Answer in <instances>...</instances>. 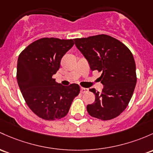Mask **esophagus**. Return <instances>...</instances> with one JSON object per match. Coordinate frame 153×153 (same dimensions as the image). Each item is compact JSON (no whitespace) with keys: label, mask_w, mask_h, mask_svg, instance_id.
Masks as SVG:
<instances>
[{"label":"esophagus","mask_w":153,"mask_h":153,"mask_svg":"<svg viewBox=\"0 0 153 153\" xmlns=\"http://www.w3.org/2000/svg\"><path fill=\"white\" fill-rule=\"evenodd\" d=\"M88 91V89L86 88H83V87H81L80 88V92H81L82 94H84V93H86V92Z\"/></svg>","instance_id":"obj_1"}]
</instances>
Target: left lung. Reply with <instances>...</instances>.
I'll return each instance as SVG.
<instances>
[{"label": "left lung", "mask_w": 153, "mask_h": 153, "mask_svg": "<svg viewBox=\"0 0 153 153\" xmlns=\"http://www.w3.org/2000/svg\"><path fill=\"white\" fill-rule=\"evenodd\" d=\"M75 46L88 62L90 69L102 72L101 93L95 88L94 103L87 105L92 117L103 120L118 116L126 108L136 83V64L130 50L118 40L107 35L75 38Z\"/></svg>", "instance_id": "left-lung-1"}]
</instances>
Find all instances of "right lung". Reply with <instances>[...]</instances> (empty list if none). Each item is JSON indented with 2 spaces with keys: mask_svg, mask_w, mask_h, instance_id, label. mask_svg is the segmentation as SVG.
I'll return each instance as SVG.
<instances>
[{
  "mask_svg": "<svg viewBox=\"0 0 153 153\" xmlns=\"http://www.w3.org/2000/svg\"><path fill=\"white\" fill-rule=\"evenodd\" d=\"M73 40L44 38L33 42L19 54L16 79L27 105L38 117L53 120L68 113L80 86L57 83L52 78Z\"/></svg>",
  "mask_w": 153,
  "mask_h": 153,
  "instance_id": "1",
  "label": "right lung"
}]
</instances>
